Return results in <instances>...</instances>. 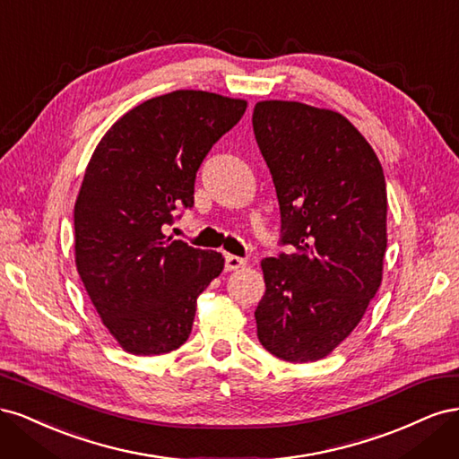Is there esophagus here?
Returning <instances> with one entry per match:
<instances>
[{"instance_id": "1", "label": "esophagus", "mask_w": 459, "mask_h": 459, "mask_svg": "<svg viewBox=\"0 0 459 459\" xmlns=\"http://www.w3.org/2000/svg\"><path fill=\"white\" fill-rule=\"evenodd\" d=\"M245 264H247V260H245V258L228 255V256H226V262H224V268H226V272H233V270H239V268H243Z\"/></svg>"}]
</instances>
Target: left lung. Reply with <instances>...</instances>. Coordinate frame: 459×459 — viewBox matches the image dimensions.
<instances>
[{
	"label": "left lung",
	"mask_w": 459,
	"mask_h": 459,
	"mask_svg": "<svg viewBox=\"0 0 459 459\" xmlns=\"http://www.w3.org/2000/svg\"><path fill=\"white\" fill-rule=\"evenodd\" d=\"M253 130L281 212V245L260 262L258 341L285 362L331 354L364 317L383 280L386 186L366 137L341 113L260 101Z\"/></svg>",
	"instance_id": "1"
}]
</instances>
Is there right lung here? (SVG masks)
<instances>
[{"instance_id": "obj_1", "label": "right lung", "mask_w": 459, "mask_h": 459, "mask_svg": "<svg viewBox=\"0 0 459 459\" xmlns=\"http://www.w3.org/2000/svg\"><path fill=\"white\" fill-rule=\"evenodd\" d=\"M245 108V100L178 90L128 110L93 151L74 204L76 268L103 325L130 354L179 349L197 297L224 270L220 253L164 230L178 206H193L203 159Z\"/></svg>"}]
</instances>
